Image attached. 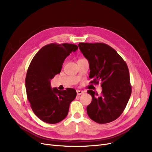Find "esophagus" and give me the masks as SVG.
<instances>
[{"label":"esophagus","mask_w":152,"mask_h":152,"mask_svg":"<svg viewBox=\"0 0 152 152\" xmlns=\"http://www.w3.org/2000/svg\"><path fill=\"white\" fill-rule=\"evenodd\" d=\"M76 92H77V95H80L84 93V92L83 91H80V90H77Z\"/></svg>","instance_id":"34e87169"}]
</instances>
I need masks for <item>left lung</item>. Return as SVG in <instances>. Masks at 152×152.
<instances>
[{
	"label": "left lung",
	"mask_w": 152,
	"mask_h": 152,
	"mask_svg": "<svg viewBox=\"0 0 152 152\" xmlns=\"http://www.w3.org/2000/svg\"><path fill=\"white\" fill-rule=\"evenodd\" d=\"M79 49L89 63L91 83L102 82V95L92 90L87 93L92 102L87 107V113L93 121L99 124L113 121L125 109L131 95V86L127 64L117 52L103 43L78 44Z\"/></svg>",
	"instance_id": "1"
}]
</instances>
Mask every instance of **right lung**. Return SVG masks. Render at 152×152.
<instances>
[{"mask_svg":"<svg viewBox=\"0 0 152 152\" xmlns=\"http://www.w3.org/2000/svg\"><path fill=\"white\" fill-rule=\"evenodd\" d=\"M77 49L72 44H49L41 48L31 61L25 79L27 97L34 114L44 122L55 124L62 121L76 97L74 89L52 88L50 80L60 73L70 53Z\"/></svg>","mask_w":152,"mask_h":152,"instance_id":"1","label":"right lung"}]
</instances>
